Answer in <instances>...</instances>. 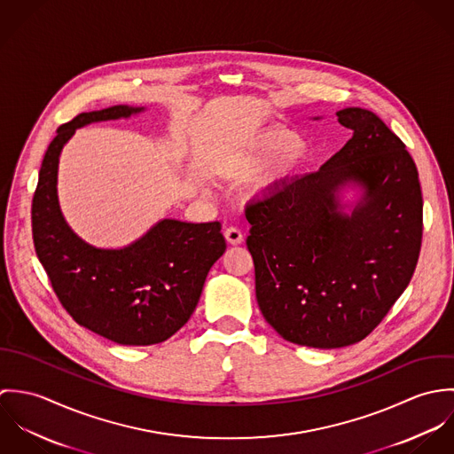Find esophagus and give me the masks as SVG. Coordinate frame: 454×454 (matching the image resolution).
<instances>
[{
    "instance_id": "34e87169",
    "label": "esophagus",
    "mask_w": 454,
    "mask_h": 454,
    "mask_svg": "<svg viewBox=\"0 0 454 454\" xmlns=\"http://www.w3.org/2000/svg\"><path fill=\"white\" fill-rule=\"evenodd\" d=\"M225 239L229 245H241L245 241V236L241 232V229L238 227H227L225 229Z\"/></svg>"
}]
</instances>
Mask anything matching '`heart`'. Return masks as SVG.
<instances>
[{"label": "heart", "mask_w": 454, "mask_h": 454, "mask_svg": "<svg viewBox=\"0 0 454 454\" xmlns=\"http://www.w3.org/2000/svg\"><path fill=\"white\" fill-rule=\"evenodd\" d=\"M286 137V130L274 129L267 130L263 134H259L257 137H252L245 143L243 152L238 155L239 162L243 166H260L265 160H269L278 146L283 143ZM308 155V145L301 137H290L283 148L279 150L276 157V171L279 175H288L294 171L297 166L302 164V160Z\"/></svg>", "instance_id": "b5f03b06"}]
</instances>
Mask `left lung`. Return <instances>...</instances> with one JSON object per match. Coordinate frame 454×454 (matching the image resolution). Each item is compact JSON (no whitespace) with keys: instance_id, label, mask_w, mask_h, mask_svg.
I'll return each instance as SVG.
<instances>
[{"instance_id":"8db88e82","label":"left lung","mask_w":454,"mask_h":454,"mask_svg":"<svg viewBox=\"0 0 454 454\" xmlns=\"http://www.w3.org/2000/svg\"><path fill=\"white\" fill-rule=\"evenodd\" d=\"M335 115L351 139L245 211L265 322L320 349L355 344L381 324L414 274L423 236L421 185L402 139L369 110ZM348 183L363 191L351 215L338 199Z\"/></svg>"}]
</instances>
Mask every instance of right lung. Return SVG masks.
<instances>
[{
  "instance_id": "obj_1",
  "label": "right lung",
  "mask_w": 454,
  "mask_h": 454,
  "mask_svg": "<svg viewBox=\"0 0 454 454\" xmlns=\"http://www.w3.org/2000/svg\"><path fill=\"white\" fill-rule=\"evenodd\" d=\"M143 110L117 105L63 124L45 152L31 207L35 250L63 308L76 324L124 346L162 342L187 324L211 265L227 248L220 222L164 218L119 250L96 248L66 223L58 166L67 139L87 124Z\"/></svg>"
}]
</instances>
